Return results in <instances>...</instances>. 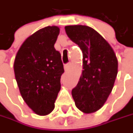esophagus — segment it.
<instances>
[{"instance_id": "esophagus-1", "label": "esophagus", "mask_w": 133, "mask_h": 133, "mask_svg": "<svg viewBox=\"0 0 133 133\" xmlns=\"http://www.w3.org/2000/svg\"><path fill=\"white\" fill-rule=\"evenodd\" d=\"M70 65H71V63H66V64L64 65V70H69V68H70Z\"/></svg>"}]
</instances>
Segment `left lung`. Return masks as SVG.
Masks as SVG:
<instances>
[{"label":"left lung","mask_w":133,"mask_h":133,"mask_svg":"<svg viewBox=\"0 0 133 133\" xmlns=\"http://www.w3.org/2000/svg\"><path fill=\"white\" fill-rule=\"evenodd\" d=\"M65 31L83 55L82 76L72 90L75 104L83 113L95 112L113 89L118 68L116 54L108 42L89 26L67 25Z\"/></svg>","instance_id":"8db88e82"}]
</instances>
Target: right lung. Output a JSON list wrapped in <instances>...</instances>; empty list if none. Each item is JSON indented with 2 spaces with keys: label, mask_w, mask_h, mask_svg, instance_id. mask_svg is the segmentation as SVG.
I'll use <instances>...</instances> for the list:
<instances>
[{
  "label": "right lung",
  "mask_w": 133,
  "mask_h": 133,
  "mask_svg": "<svg viewBox=\"0 0 133 133\" xmlns=\"http://www.w3.org/2000/svg\"><path fill=\"white\" fill-rule=\"evenodd\" d=\"M57 26H47L29 36L15 58L14 73L20 94L38 115L50 114L61 90L64 72L61 55L54 48Z\"/></svg>",
  "instance_id": "obj_1"
}]
</instances>
